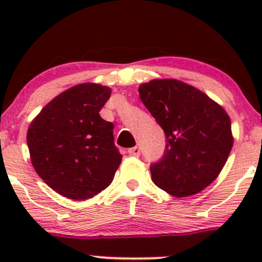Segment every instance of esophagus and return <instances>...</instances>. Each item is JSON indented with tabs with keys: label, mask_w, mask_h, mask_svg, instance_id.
Wrapping results in <instances>:
<instances>
[{
	"label": "esophagus",
	"mask_w": 262,
	"mask_h": 262,
	"mask_svg": "<svg viewBox=\"0 0 262 262\" xmlns=\"http://www.w3.org/2000/svg\"><path fill=\"white\" fill-rule=\"evenodd\" d=\"M128 153L130 156H133V157H139V155H141V148H139L138 146L130 148V149L128 150Z\"/></svg>",
	"instance_id": "34e87169"
}]
</instances>
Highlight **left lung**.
Returning <instances> with one entry per match:
<instances>
[{
    "mask_svg": "<svg viewBox=\"0 0 262 262\" xmlns=\"http://www.w3.org/2000/svg\"><path fill=\"white\" fill-rule=\"evenodd\" d=\"M139 97L166 134L152 181L176 198L198 194L218 178L233 146L226 110L196 87L163 78L139 86Z\"/></svg>",
    "mask_w": 262,
    "mask_h": 262,
    "instance_id": "left-lung-1",
    "label": "left lung"
}]
</instances>
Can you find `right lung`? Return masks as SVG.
<instances>
[{"label": "right lung", "mask_w": 262, "mask_h": 262, "mask_svg": "<svg viewBox=\"0 0 262 262\" xmlns=\"http://www.w3.org/2000/svg\"><path fill=\"white\" fill-rule=\"evenodd\" d=\"M110 95L102 84H76L48 102L29 126L34 170L68 199L94 198L112 184L120 165L114 124L99 114Z\"/></svg>", "instance_id": "obj_1"}]
</instances>
